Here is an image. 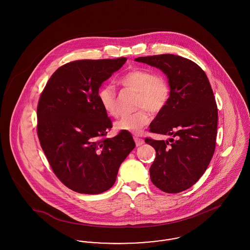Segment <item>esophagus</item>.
Here are the masks:
<instances>
[{
    "mask_svg": "<svg viewBox=\"0 0 250 250\" xmlns=\"http://www.w3.org/2000/svg\"><path fill=\"white\" fill-rule=\"evenodd\" d=\"M134 141H135L137 146H141V145H143V143H144V140L142 139L141 137H138V136L134 137Z\"/></svg>",
    "mask_w": 250,
    "mask_h": 250,
    "instance_id": "1",
    "label": "esophagus"
}]
</instances>
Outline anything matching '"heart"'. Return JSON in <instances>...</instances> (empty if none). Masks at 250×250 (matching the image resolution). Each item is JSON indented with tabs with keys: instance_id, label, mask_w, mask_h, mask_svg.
Returning <instances> with one entry per match:
<instances>
[{
	"instance_id": "1",
	"label": "heart",
	"mask_w": 250,
	"mask_h": 250,
	"mask_svg": "<svg viewBox=\"0 0 250 250\" xmlns=\"http://www.w3.org/2000/svg\"><path fill=\"white\" fill-rule=\"evenodd\" d=\"M119 83L138 92L137 107L142 108L133 113L124 114L116 122L115 127L118 130L138 134L150 122L147 109L153 113H158L166 107L170 95L169 86L165 79L155 76L153 72L144 68H134L125 73L120 78ZM97 96L101 106L108 115L112 117L119 115L117 95L113 85L107 84L101 87Z\"/></svg>"
}]
</instances>
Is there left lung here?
Instances as JSON below:
<instances>
[{
	"label": "left lung",
	"instance_id": "1",
	"mask_svg": "<svg viewBox=\"0 0 250 250\" xmlns=\"http://www.w3.org/2000/svg\"><path fill=\"white\" fill-rule=\"evenodd\" d=\"M136 62L155 66L170 88L166 107L150 125V131L172 136L168 141L146 138L155 148L150 177L156 188L178 193L202 177L215 148L217 107L206 74L190 60L173 54L139 57Z\"/></svg>",
	"mask_w": 250,
	"mask_h": 250
}]
</instances>
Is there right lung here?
Listing matches in <instances>:
<instances>
[{
  "instance_id": "obj_1",
  "label": "right lung",
  "mask_w": 250,
  "mask_h": 250,
  "mask_svg": "<svg viewBox=\"0 0 250 250\" xmlns=\"http://www.w3.org/2000/svg\"><path fill=\"white\" fill-rule=\"evenodd\" d=\"M126 60L68 62L52 74L39 98L41 147L53 172L75 192L92 195L108 190L136 146L128 131L106 138L112 123L97 96L102 83Z\"/></svg>"
}]
</instances>
